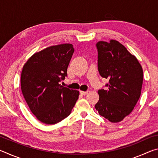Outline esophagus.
<instances>
[{
	"label": "esophagus",
	"instance_id": "esophagus-1",
	"mask_svg": "<svg viewBox=\"0 0 158 158\" xmlns=\"http://www.w3.org/2000/svg\"><path fill=\"white\" fill-rule=\"evenodd\" d=\"M89 93V91H82V90H81V91H80V93H81V95H85L87 94V93Z\"/></svg>",
	"mask_w": 158,
	"mask_h": 158
}]
</instances>
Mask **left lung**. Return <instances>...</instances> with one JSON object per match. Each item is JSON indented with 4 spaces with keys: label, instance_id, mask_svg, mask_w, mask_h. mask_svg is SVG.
<instances>
[{
    "label": "left lung",
    "instance_id": "8db88e82",
    "mask_svg": "<svg viewBox=\"0 0 158 158\" xmlns=\"http://www.w3.org/2000/svg\"><path fill=\"white\" fill-rule=\"evenodd\" d=\"M96 47L99 73L109 79V84L107 89L98 90L100 98L95 108L110 122H121L132 111L140 98L142 67L135 56L117 40L100 41Z\"/></svg>",
    "mask_w": 158,
    "mask_h": 158
}]
</instances>
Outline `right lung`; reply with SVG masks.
I'll return each instance as SVG.
<instances>
[{
  "label": "right lung",
  "instance_id": "add662e5",
  "mask_svg": "<svg viewBox=\"0 0 158 158\" xmlns=\"http://www.w3.org/2000/svg\"><path fill=\"white\" fill-rule=\"evenodd\" d=\"M72 44L50 46L35 53L23 67L21 88L31 111L40 121L53 125L70 114L79 90L60 84L74 53Z\"/></svg>",
  "mask_w": 158,
  "mask_h": 158
}]
</instances>
